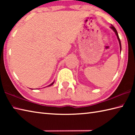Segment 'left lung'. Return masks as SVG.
I'll return each instance as SVG.
<instances>
[{
    "label": "left lung",
    "mask_w": 135,
    "mask_h": 135,
    "mask_svg": "<svg viewBox=\"0 0 135 135\" xmlns=\"http://www.w3.org/2000/svg\"><path fill=\"white\" fill-rule=\"evenodd\" d=\"M110 28L113 30L115 32L116 36H117V37L118 38V42H119V45H120V52H121V50H122V45H121V42H120V38L118 37V33L117 30H116V29L115 28V27H114L113 25H111V26L110 27Z\"/></svg>",
    "instance_id": "8db88e82"
}]
</instances>
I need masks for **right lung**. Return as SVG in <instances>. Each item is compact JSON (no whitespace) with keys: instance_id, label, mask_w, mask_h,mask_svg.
<instances>
[{"instance_id":"add662e5","label":"right lung","mask_w":135,"mask_h":135,"mask_svg":"<svg viewBox=\"0 0 135 135\" xmlns=\"http://www.w3.org/2000/svg\"><path fill=\"white\" fill-rule=\"evenodd\" d=\"M54 82H55V81H54L53 82H52V83L51 84H49V86H47V87H49V86H52V84H53L54 83Z\"/></svg>"}]
</instances>
